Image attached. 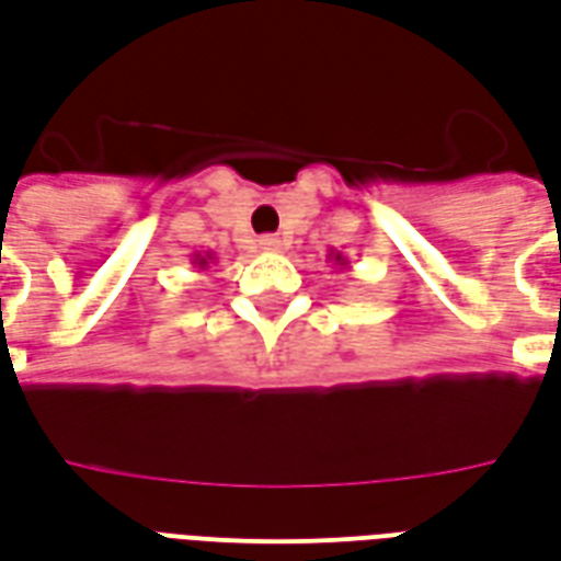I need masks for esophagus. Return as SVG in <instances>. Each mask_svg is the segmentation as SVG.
<instances>
[{
  "label": "esophagus",
  "instance_id": "obj_1",
  "mask_svg": "<svg viewBox=\"0 0 561 561\" xmlns=\"http://www.w3.org/2000/svg\"><path fill=\"white\" fill-rule=\"evenodd\" d=\"M259 247L264 249V252H282V249H285V240L276 238V234H264V238L259 240Z\"/></svg>",
  "mask_w": 561,
  "mask_h": 561
}]
</instances>
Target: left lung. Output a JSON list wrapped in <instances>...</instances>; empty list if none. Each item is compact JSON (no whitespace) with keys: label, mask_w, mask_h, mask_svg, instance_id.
I'll use <instances>...</instances> for the list:
<instances>
[{"label":"left lung","mask_w":561,"mask_h":561,"mask_svg":"<svg viewBox=\"0 0 561 561\" xmlns=\"http://www.w3.org/2000/svg\"><path fill=\"white\" fill-rule=\"evenodd\" d=\"M330 261H333L339 270H347V259H344L342 252H330Z\"/></svg>","instance_id":"obj_1"}]
</instances>
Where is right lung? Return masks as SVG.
Here are the masks:
<instances>
[{"label": "right lung", "instance_id": "right-lung-1", "mask_svg": "<svg viewBox=\"0 0 561 561\" xmlns=\"http://www.w3.org/2000/svg\"><path fill=\"white\" fill-rule=\"evenodd\" d=\"M214 261H217V255H214V252H196V255H193V267L207 270L210 264H214Z\"/></svg>", "mask_w": 561, "mask_h": 561}]
</instances>
